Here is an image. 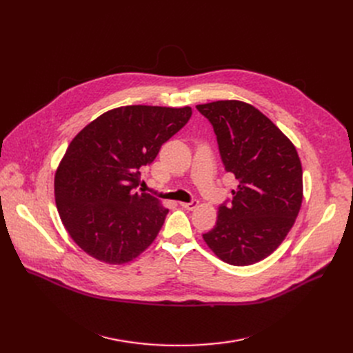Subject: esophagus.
<instances>
[{
    "mask_svg": "<svg viewBox=\"0 0 353 353\" xmlns=\"http://www.w3.org/2000/svg\"><path fill=\"white\" fill-rule=\"evenodd\" d=\"M197 205H199L197 200H192L190 203H180V206L186 210H194L197 208Z\"/></svg>",
    "mask_w": 353,
    "mask_h": 353,
    "instance_id": "esophagus-1",
    "label": "esophagus"
}]
</instances>
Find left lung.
I'll return each mask as SVG.
<instances>
[{
    "mask_svg": "<svg viewBox=\"0 0 353 353\" xmlns=\"http://www.w3.org/2000/svg\"><path fill=\"white\" fill-rule=\"evenodd\" d=\"M213 125L225 169L237 179L230 205L203 234L221 261L248 266L283 242L302 206V164L293 143L263 113L237 100L199 104Z\"/></svg>",
    "mask_w": 353,
    "mask_h": 353,
    "instance_id": "obj_1",
    "label": "left lung"
}]
</instances>
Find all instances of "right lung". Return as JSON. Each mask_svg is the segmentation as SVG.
<instances>
[{"label":"right lung","instance_id":"right-lung-1","mask_svg":"<svg viewBox=\"0 0 353 353\" xmlns=\"http://www.w3.org/2000/svg\"><path fill=\"white\" fill-rule=\"evenodd\" d=\"M192 117L190 107L125 105L72 139L54 177L55 205L71 239L108 265L133 261L157 237L169 209L137 192L141 170Z\"/></svg>","mask_w":353,"mask_h":353}]
</instances>
